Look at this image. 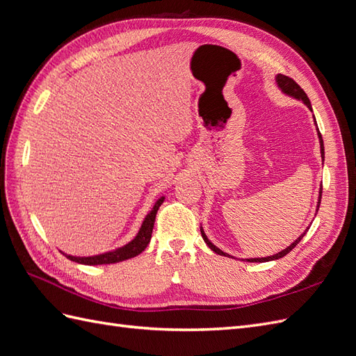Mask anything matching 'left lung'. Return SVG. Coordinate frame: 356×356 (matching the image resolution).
<instances>
[{
  "label": "left lung",
  "instance_id": "8db88e82",
  "mask_svg": "<svg viewBox=\"0 0 356 356\" xmlns=\"http://www.w3.org/2000/svg\"><path fill=\"white\" fill-rule=\"evenodd\" d=\"M275 83H276V86H277V89L281 90L284 95L289 96V98H294V99H297V101H301V102H303V104L307 106V108L312 111V105H310V101H309V98H307V95L305 93V90L301 89L300 86H298L293 79H289V77H286V75H282V74H277V75H275ZM314 123H315V126H316L318 139H319V145H321V159H322V161H324V159H325V153H324V141H322V136H321V134H319V129H318V124H316V118H315V115H314ZM321 196H322V186H321V190H319V197H318V203H316V213H318L319 204H321ZM316 213H315V215H316ZM307 230H309V227H307L303 233H301L293 243H291L289 246H286L285 250H282L281 252H277V254L270 255V257H263V258H245V260H242V261H248V263H266V261L279 260V258L285 257L288 252H291V251L294 250V248L297 246V243H298L301 239L305 238V234L307 233ZM200 233H202V238H203L204 243H207L215 254L222 255V257H229V258H234L233 255H230V254H227V252L221 251L218 246H215V245L208 239V236H207V233H204L203 227H200Z\"/></svg>",
  "mask_w": 356,
  "mask_h": 356
}]
</instances>
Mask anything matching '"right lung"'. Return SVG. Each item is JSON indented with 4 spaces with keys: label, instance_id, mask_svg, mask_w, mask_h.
I'll use <instances>...</instances> for the list:
<instances>
[{
    "label": "right lung",
    "instance_id": "add662e5",
    "mask_svg": "<svg viewBox=\"0 0 356 356\" xmlns=\"http://www.w3.org/2000/svg\"><path fill=\"white\" fill-rule=\"evenodd\" d=\"M165 196H161L160 199L156 200L153 209L149 211L145 218L141 224V227H139L138 233L135 238L127 242L126 245L120 246V248H115L113 251H106L98 255H90V257H77V255H71V254H65L67 258H70L71 261H75L79 264H86V266H98V264H114V263H120L124 260H129V258H134L136 255L141 254L147 245L149 243V239H152V233H153V227H154V221H156V213L160 208V204L163 203Z\"/></svg>",
    "mask_w": 356,
    "mask_h": 356
}]
</instances>
